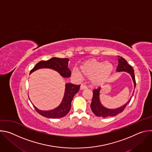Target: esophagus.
I'll list each match as a JSON object with an SVG mask.
<instances>
[{
  "label": "esophagus",
  "mask_w": 152,
  "mask_h": 152,
  "mask_svg": "<svg viewBox=\"0 0 152 152\" xmlns=\"http://www.w3.org/2000/svg\"><path fill=\"white\" fill-rule=\"evenodd\" d=\"M86 88H87V86H86V85H83V84H82V85H80V89L81 90H85V89H86Z\"/></svg>",
  "instance_id": "obj_1"
}]
</instances>
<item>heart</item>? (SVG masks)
<instances>
[{"label":"heart","instance_id":"b5f03b06","mask_svg":"<svg viewBox=\"0 0 152 152\" xmlns=\"http://www.w3.org/2000/svg\"><path fill=\"white\" fill-rule=\"evenodd\" d=\"M113 64L110 62H103L95 59L85 61L80 66V71L77 69L73 70V74L81 76L82 74L90 78L93 85L99 86L109 80L114 71Z\"/></svg>","mask_w":152,"mask_h":152}]
</instances>
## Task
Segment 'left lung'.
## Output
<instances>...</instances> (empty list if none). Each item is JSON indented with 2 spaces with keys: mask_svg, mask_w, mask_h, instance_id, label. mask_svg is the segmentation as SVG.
I'll use <instances>...</instances> for the list:
<instances>
[{
  "mask_svg": "<svg viewBox=\"0 0 152 152\" xmlns=\"http://www.w3.org/2000/svg\"><path fill=\"white\" fill-rule=\"evenodd\" d=\"M117 71L118 72H127L131 75L134 83V88H135L136 82H135V75H134V70L132 67V66H131L130 65L128 64L126 60L120 56H118V65L117 68ZM100 91V88H99L97 89H94L93 90V96L92 102L90 105L91 109L93 113L97 117H107L115 116L117 114L123 111L127 104L131 100V98L126 104H123V106L115 108V109H108V108H106L104 106H103L100 102V97H99ZM131 97H132V96Z\"/></svg>",
  "mask_w": 152,
  "mask_h": 152,
  "instance_id": "1",
  "label": "left lung"
}]
</instances>
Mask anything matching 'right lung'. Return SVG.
Here are the masks:
<instances>
[{"label": "right lung", "instance_id": "add662e5", "mask_svg": "<svg viewBox=\"0 0 152 152\" xmlns=\"http://www.w3.org/2000/svg\"><path fill=\"white\" fill-rule=\"evenodd\" d=\"M69 59L68 58H52L48 61H41L38 62L31 70L30 74L40 69H51L58 72L63 77H69L71 72L68 68ZM80 85H74L71 83L66 84L64 97L60 104L55 109L50 111H41L34 105L35 110L42 116L50 118H58L66 116L71 109V102L74 96L79 91Z\"/></svg>", "mask_w": 152, "mask_h": 152}]
</instances>
